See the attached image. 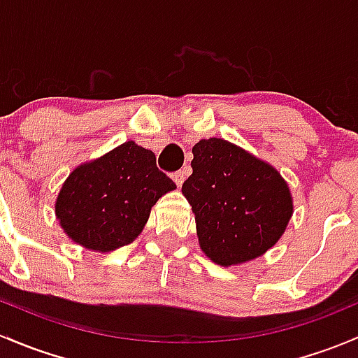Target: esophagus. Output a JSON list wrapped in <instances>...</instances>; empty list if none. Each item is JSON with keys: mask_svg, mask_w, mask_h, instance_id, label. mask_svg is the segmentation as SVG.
<instances>
[{"mask_svg": "<svg viewBox=\"0 0 358 358\" xmlns=\"http://www.w3.org/2000/svg\"><path fill=\"white\" fill-rule=\"evenodd\" d=\"M172 179H174V182L178 184V187H180V186H182L184 179H186V171H178V172H174V174H172Z\"/></svg>", "mask_w": 358, "mask_h": 358, "instance_id": "obj_1", "label": "esophagus"}]
</instances>
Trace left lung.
Instances as JSON below:
<instances>
[{
  "label": "left lung",
  "instance_id": "1",
  "mask_svg": "<svg viewBox=\"0 0 358 358\" xmlns=\"http://www.w3.org/2000/svg\"><path fill=\"white\" fill-rule=\"evenodd\" d=\"M182 184L201 252L222 267L255 260L285 234L293 196L278 169L222 138L193 146Z\"/></svg>",
  "mask_w": 358,
  "mask_h": 358
}]
</instances>
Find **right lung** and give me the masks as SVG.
Segmentation results:
<instances>
[{"label": "right lung", "instance_id": "obj_1", "mask_svg": "<svg viewBox=\"0 0 358 358\" xmlns=\"http://www.w3.org/2000/svg\"><path fill=\"white\" fill-rule=\"evenodd\" d=\"M174 189L152 150L125 141L70 172L55 215L76 245L108 253L131 245L145 229L152 206Z\"/></svg>", "mask_w": 358, "mask_h": 358}]
</instances>
